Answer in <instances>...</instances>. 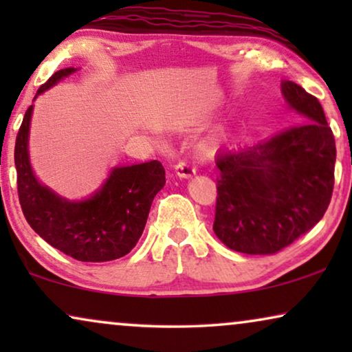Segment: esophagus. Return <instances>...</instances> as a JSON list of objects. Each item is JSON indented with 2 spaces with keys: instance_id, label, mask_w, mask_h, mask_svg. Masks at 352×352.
I'll use <instances>...</instances> for the list:
<instances>
[{
  "instance_id": "1",
  "label": "esophagus",
  "mask_w": 352,
  "mask_h": 352,
  "mask_svg": "<svg viewBox=\"0 0 352 352\" xmlns=\"http://www.w3.org/2000/svg\"><path fill=\"white\" fill-rule=\"evenodd\" d=\"M175 171H176L177 176L184 177V179H187V177H192V176L195 175L197 168L189 165V163H186V162H179V163H177V165H176Z\"/></svg>"
}]
</instances>
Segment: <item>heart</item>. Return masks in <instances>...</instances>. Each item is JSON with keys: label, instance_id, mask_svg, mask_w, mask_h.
Returning a JSON list of instances; mask_svg holds the SVG:
<instances>
[{"label": "heart", "instance_id": "b5f03b06", "mask_svg": "<svg viewBox=\"0 0 352 352\" xmlns=\"http://www.w3.org/2000/svg\"><path fill=\"white\" fill-rule=\"evenodd\" d=\"M218 142H219L218 134H210V136H206L205 139H201V141H200V144H199L200 152H204V153H206V155H210V153H213L216 151V147H218Z\"/></svg>", "mask_w": 352, "mask_h": 352}]
</instances>
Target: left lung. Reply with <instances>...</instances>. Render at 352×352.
<instances>
[{
    "instance_id": "1",
    "label": "left lung",
    "mask_w": 352,
    "mask_h": 352,
    "mask_svg": "<svg viewBox=\"0 0 352 352\" xmlns=\"http://www.w3.org/2000/svg\"><path fill=\"white\" fill-rule=\"evenodd\" d=\"M282 94L300 123L216 157L213 230L234 252H280L319 223L331 200L336 147L324 109L293 81H282Z\"/></svg>"
}]
</instances>
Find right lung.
I'll use <instances>...</instances> for the list:
<instances>
[{"instance_id":"right-lung-1","label":"right lung","mask_w":352,"mask_h":352,"mask_svg":"<svg viewBox=\"0 0 352 352\" xmlns=\"http://www.w3.org/2000/svg\"><path fill=\"white\" fill-rule=\"evenodd\" d=\"M69 67L40 86L35 98L74 74ZM33 105L27 109L16 138L14 162L17 192L30 228L51 247L83 263H105L128 254L146 228L151 205L165 186V168L158 160L113 168L107 181L89 199L69 201L43 186L28 160V131Z\"/></svg>"}]
</instances>
